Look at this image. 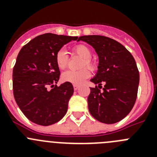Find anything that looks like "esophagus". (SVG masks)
Returning a JSON list of instances; mask_svg holds the SVG:
<instances>
[{"label":"esophagus","mask_w":157,"mask_h":157,"mask_svg":"<svg viewBox=\"0 0 157 157\" xmlns=\"http://www.w3.org/2000/svg\"><path fill=\"white\" fill-rule=\"evenodd\" d=\"M73 86H74V90H77L80 87V86L79 85H76V84H74V85H73Z\"/></svg>","instance_id":"esophagus-1"}]
</instances>
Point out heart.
<instances>
[{
    "label": "heart",
    "mask_w": 157,
    "mask_h": 157,
    "mask_svg": "<svg viewBox=\"0 0 157 157\" xmlns=\"http://www.w3.org/2000/svg\"><path fill=\"white\" fill-rule=\"evenodd\" d=\"M73 52L80 57L83 58L81 67H88L89 68H94V63L90 59L92 53L88 47L84 45H78L73 48ZM55 61L59 69L66 68L68 63V57H67V52L63 49H59L56 52ZM90 75V72L87 68L82 69L80 71H67L62 74V80L67 82L79 85L86 78H88Z\"/></svg>",
    "instance_id": "obj_1"
}]
</instances>
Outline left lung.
<instances>
[{
	"label": "left lung",
	"mask_w": 157,
	"mask_h": 157,
	"mask_svg": "<svg viewBox=\"0 0 157 157\" xmlns=\"http://www.w3.org/2000/svg\"><path fill=\"white\" fill-rule=\"evenodd\" d=\"M79 41L91 45L98 56V71L90 81L98 88L105 83L103 91L97 86L90 88L89 111L101 123H117L130 113L137 98L139 71L134 58L122 44L110 37L85 35L78 37Z\"/></svg>",
	"instance_id": "1"
}]
</instances>
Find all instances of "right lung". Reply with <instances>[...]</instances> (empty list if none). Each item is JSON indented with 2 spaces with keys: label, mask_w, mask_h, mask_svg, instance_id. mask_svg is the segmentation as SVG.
<instances>
[{
  "label": "right lung",
  "mask_w": 157,
  "mask_h": 157,
  "mask_svg": "<svg viewBox=\"0 0 157 157\" xmlns=\"http://www.w3.org/2000/svg\"><path fill=\"white\" fill-rule=\"evenodd\" d=\"M77 38L47 33L34 37L19 51L12 72L14 98L33 123L52 125L66 114L74 88L67 82L55 85L60 75L55 57L63 45Z\"/></svg>",
  "instance_id": "1"
}]
</instances>
